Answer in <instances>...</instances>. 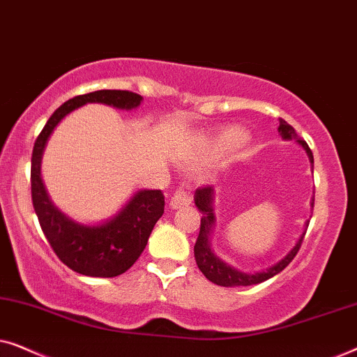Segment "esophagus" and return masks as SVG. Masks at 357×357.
I'll list each match as a JSON object with an SVG mask.
<instances>
[{
	"instance_id": "1",
	"label": "esophagus",
	"mask_w": 357,
	"mask_h": 357,
	"mask_svg": "<svg viewBox=\"0 0 357 357\" xmlns=\"http://www.w3.org/2000/svg\"><path fill=\"white\" fill-rule=\"evenodd\" d=\"M192 203V198H190V195L185 192V190H177V192L174 193L172 199H170V208L172 209H180L183 206H188V204Z\"/></svg>"
}]
</instances>
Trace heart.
<instances>
[{
	"mask_svg": "<svg viewBox=\"0 0 357 357\" xmlns=\"http://www.w3.org/2000/svg\"><path fill=\"white\" fill-rule=\"evenodd\" d=\"M248 135L238 126H226L221 131H218L211 139L202 146L198 154L195 155V165H209L216 164L219 160L229 158L234 153H237L243 144L247 143Z\"/></svg>",
	"mask_w": 357,
	"mask_h": 357,
	"instance_id": "heart-1",
	"label": "heart"
}]
</instances>
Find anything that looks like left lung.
I'll use <instances>...</instances> for the list:
<instances>
[{
  "label": "left lung",
  "instance_id": "obj_1",
  "mask_svg": "<svg viewBox=\"0 0 357 357\" xmlns=\"http://www.w3.org/2000/svg\"><path fill=\"white\" fill-rule=\"evenodd\" d=\"M278 131H280L282 139L296 141L297 144L302 146V149H304L307 155H309L312 169H314V155H312V151L309 146H307L305 141L301 139L299 136H297L296 130L292 128L287 121L280 119V126H278ZM195 204H197L199 213H202L199 236L197 238V243H195V260H197L199 271H202L209 281L214 282V284L224 286V287L260 284V282L270 280V278H273V276H276L278 273H281L292 260H294V257L297 255V252H299V248H301V243H302V241H304L307 227H309V221H307L305 229H304V232L301 234L299 241L296 242V245L292 247L280 261H276L275 265L268 266L266 270H260L255 273H245V271L237 270V268H234L229 265V263L221 260V258H219L211 248V234H213L214 224H216V216H214V209H213L214 188L213 187L198 188L197 192H195ZM310 206L314 208V198H312Z\"/></svg>",
  "mask_w": 357,
  "mask_h": 357
}]
</instances>
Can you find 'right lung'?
<instances>
[{
    "mask_svg": "<svg viewBox=\"0 0 357 357\" xmlns=\"http://www.w3.org/2000/svg\"><path fill=\"white\" fill-rule=\"evenodd\" d=\"M143 97L130 91H96L73 97L53 112L33 144L31 185L32 204L56 257L73 271L84 276L114 278L130 270L146 248L155 222L164 214L160 190H138L128 202L105 221L77 222L61 213L48 197L42 180V158L58 123L73 110L86 104H104L120 110L139 107Z\"/></svg>",
    "mask_w": 357,
    "mask_h": 357,
    "instance_id": "add662e5",
    "label": "right lung"
}]
</instances>
